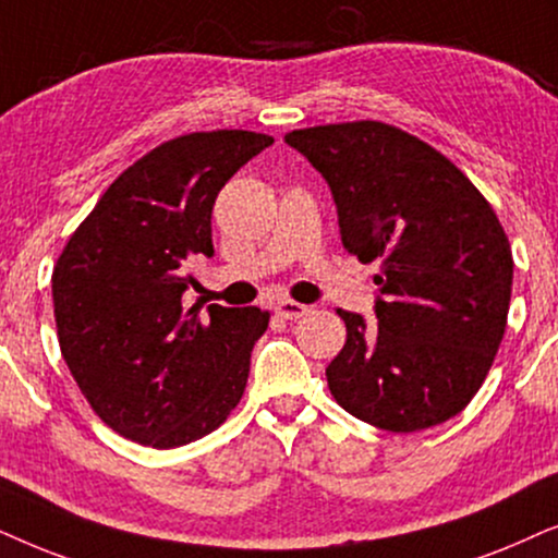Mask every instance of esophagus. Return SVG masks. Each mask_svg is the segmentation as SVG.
<instances>
[{
	"mask_svg": "<svg viewBox=\"0 0 558 558\" xmlns=\"http://www.w3.org/2000/svg\"><path fill=\"white\" fill-rule=\"evenodd\" d=\"M275 314L280 318H288V322H293V318H301L308 314V306H303V303H295V301H278L275 303Z\"/></svg>",
	"mask_w": 558,
	"mask_h": 558,
	"instance_id": "esophagus-1",
	"label": "esophagus"
}]
</instances>
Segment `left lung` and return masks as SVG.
Returning <instances> with one entry per match:
<instances>
[{
	"mask_svg": "<svg viewBox=\"0 0 558 558\" xmlns=\"http://www.w3.org/2000/svg\"><path fill=\"white\" fill-rule=\"evenodd\" d=\"M286 143L329 183L344 250L380 263L377 326L337 311L347 341L326 367L333 400L392 434L462 413L508 324L512 252L493 206L454 162L392 124H324Z\"/></svg>",
	"mask_w": 558,
	"mask_h": 558,
	"instance_id": "obj_1",
	"label": "left lung"
}]
</instances>
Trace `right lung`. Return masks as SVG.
I'll list each match as a JSON object with an SVG mask.
<instances>
[{
	"mask_svg": "<svg viewBox=\"0 0 558 558\" xmlns=\"http://www.w3.org/2000/svg\"><path fill=\"white\" fill-rule=\"evenodd\" d=\"M272 145L247 130L168 140L104 191L53 270L58 341L94 413L124 439L175 449L240 403L270 322L257 306L185 308L193 255H214L211 209Z\"/></svg>",
	"mask_w": 558,
	"mask_h": 558,
	"instance_id": "obj_1",
	"label": "right lung"
}]
</instances>
